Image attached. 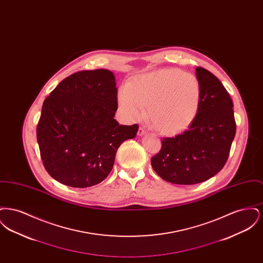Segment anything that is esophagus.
Here are the masks:
<instances>
[{"label": "esophagus", "instance_id": "esophagus-1", "mask_svg": "<svg viewBox=\"0 0 263 263\" xmlns=\"http://www.w3.org/2000/svg\"><path fill=\"white\" fill-rule=\"evenodd\" d=\"M145 134H146V130H145L144 128L140 127L139 130H138V136H143V135H145Z\"/></svg>", "mask_w": 263, "mask_h": 263}]
</instances>
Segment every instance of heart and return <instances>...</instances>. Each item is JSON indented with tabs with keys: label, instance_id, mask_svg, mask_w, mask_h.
Instances as JSON below:
<instances>
[{
	"label": "heart",
	"instance_id": "b5f03b06",
	"mask_svg": "<svg viewBox=\"0 0 263 263\" xmlns=\"http://www.w3.org/2000/svg\"><path fill=\"white\" fill-rule=\"evenodd\" d=\"M198 79L178 69H163L139 76L118 92V106L127 120L145 115L164 135L184 131L196 118L200 107Z\"/></svg>",
	"mask_w": 263,
	"mask_h": 263
}]
</instances>
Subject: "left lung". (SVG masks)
Masks as SVG:
<instances>
[{
  "label": "left lung",
  "mask_w": 263,
  "mask_h": 263,
  "mask_svg": "<svg viewBox=\"0 0 263 263\" xmlns=\"http://www.w3.org/2000/svg\"><path fill=\"white\" fill-rule=\"evenodd\" d=\"M200 83L199 111L183 133L163 138L162 149L151 160L163 180L181 185L203 182L225 165L236 135L234 105L220 80L197 67Z\"/></svg>",
  "instance_id": "obj_1"
}]
</instances>
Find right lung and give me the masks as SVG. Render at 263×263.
Returning a JSON list of instances; mask_svg holds the SVG:
<instances>
[{
    "label": "right lung",
    "mask_w": 263,
    "mask_h": 263,
    "mask_svg": "<svg viewBox=\"0 0 263 263\" xmlns=\"http://www.w3.org/2000/svg\"><path fill=\"white\" fill-rule=\"evenodd\" d=\"M115 76L106 69L69 76L44 100L36 128L47 173L67 186L90 187L112 170L119 146L137 134L120 125Z\"/></svg>",
    "instance_id": "obj_1"
}]
</instances>
